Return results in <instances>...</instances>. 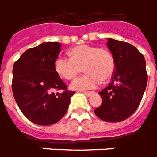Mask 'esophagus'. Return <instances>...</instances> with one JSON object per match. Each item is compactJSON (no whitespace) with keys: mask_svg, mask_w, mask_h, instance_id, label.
I'll return each mask as SVG.
<instances>
[{"mask_svg":"<svg viewBox=\"0 0 157 157\" xmlns=\"http://www.w3.org/2000/svg\"><path fill=\"white\" fill-rule=\"evenodd\" d=\"M83 94H85L86 96H90V95L92 94V92H86V91H83Z\"/></svg>","mask_w":157,"mask_h":157,"instance_id":"esophagus-1","label":"esophagus"}]
</instances>
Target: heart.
I'll use <instances>...</instances> for the list:
<instances>
[{
  "mask_svg": "<svg viewBox=\"0 0 157 157\" xmlns=\"http://www.w3.org/2000/svg\"><path fill=\"white\" fill-rule=\"evenodd\" d=\"M70 58L58 56L55 60L54 68L61 78L71 80L82 72L85 74L76 78L70 87L76 90H92L98 87L101 81L112 78L115 70V59L112 53L105 48L94 45H79L69 51Z\"/></svg>",
  "mask_w": 157,
  "mask_h": 157,
  "instance_id": "1",
  "label": "heart"
}]
</instances>
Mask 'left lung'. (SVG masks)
I'll list each match as a JSON object with an SVG mask.
<instances>
[{"label": "left lung", "mask_w": 157, "mask_h": 157, "mask_svg": "<svg viewBox=\"0 0 157 157\" xmlns=\"http://www.w3.org/2000/svg\"><path fill=\"white\" fill-rule=\"evenodd\" d=\"M107 47L115 59L112 83L101 92L102 104L94 109L100 119L117 123L129 117L140 103L147 85L144 56L129 43L107 39Z\"/></svg>", "instance_id": "left-lung-1"}]
</instances>
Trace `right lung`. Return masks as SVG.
Returning a JSON list of instances; mask_svg holds the SVG:
<instances>
[{"label": "right lung", "instance_id": "add662e5", "mask_svg": "<svg viewBox=\"0 0 157 157\" xmlns=\"http://www.w3.org/2000/svg\"><path fill=\"white\" fill-rule=\"evenodd\" d=\"M60 52V43L45 42L28 49L13 65L14 99L23 115L38 125L57 123L65 115L75 93L67 90L66 84L56 73L54 63ZM55 89L63 92L55 93Z\"/></svg>", "mask_w": 157, "mask_h": 157}]
</instances>
